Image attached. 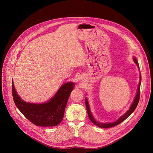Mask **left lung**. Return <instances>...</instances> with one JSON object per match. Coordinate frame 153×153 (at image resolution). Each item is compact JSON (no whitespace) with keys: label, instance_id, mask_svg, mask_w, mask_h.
Segmentation results:
<instances>
[{"label":"left lung","instance_id":"8db88e82","mask_svg":"<svg viewBox=\"0 0 153 153\" xmlns=\"http://www.w3.org/2000/svg\"><path fill=\"white\" fill-rule=\"evenodd\" d=\"M133 60L134 62V63L137 65V66L138 67V68L139 69V65L138 63V62L137 60V59L134 57L133 58ZM140 83H141V74H140V82L139 83V86H138V88H137V91L136 93V95L134 97V101L132 103V105H131L130 108L129 110L123 115L120 118H119V119H117L116 122H112V123H100L99 122H97L94 117H93V114L91 113V110H90V105L88 103V101L87 100L86 98H85V105H86V110H87V113H88L89 118L90 119V120L96 126H97L98 127L102 128H111V127H113L114 126H116L117 125H119V123H120L121 122H122L123 121H124L126 118H128L131 114L133 111L135 110V109L136 108L139 101V99H140Z\"/></svg>","mask_w":153,"mask_h":153}]
</instances>
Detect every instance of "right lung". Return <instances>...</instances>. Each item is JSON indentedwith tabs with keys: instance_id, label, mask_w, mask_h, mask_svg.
<instances>
[{
	"instance_id": "add662e5",
	"label": "right lung",
	"mask_w": 153,
	"mask_h": 153,
	"mask_svg": "<svg viewBox=\"0 0 153 153\" xmlns=\"http://www.w3.org/2000/svg\"><path fill=\"white\" fill-rule=\"evenodd\" d=\"M74 86L73 82L65 83L53 97L43 103H28L22 100L16 93L13 82L12 93L16 106L30 122L37 126H55L63 119L65 107Z\"/></svg>"
}]
</instances>
